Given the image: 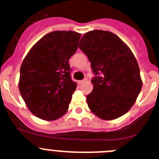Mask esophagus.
<instances>
[{
  "instance_id": "34e87169",
  "label": "esophagus",
  "mask_w": 159,
  "mask_h": 159,
  "mask_svg": "<svg viewBox=\"0 0 159 159\" xmlns=\"http://www.w3.org/2000/svg\"><path fill=\"white\" fill-rule=\"evenodd\" d=\"M86 81H87V78H84V79L81 80V81H79V84H82V83L86 82Z\"/></svg>"
}]
</instances>
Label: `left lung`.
<instances>
[{
    "label": "left lung",
    "instance_id": "1",
    "mask_svg": "<svg viewBox=\"0 0 159 159\" xmlns=\"http://www.w3.org/2000/svg\"><path fill=\"white\" fill-rule=\"evenodd\" d=\"M91 62L93 89L89 109L100 118L113 120L129 111L142 88L140 68L130 48L109 31L86 33L78 45Z\"/></svg>",
    "mask_w": 159,
    "mask_h": 159
}]
</instances>
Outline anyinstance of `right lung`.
<instances>
[{
	"mask_svg": "<svg viewBox=\"0 0 159 159\" xmlns=\"http://www.w3.org/2000/svg\"><path fill=\"white\" fill-rule=\"evenodd\" d=\"M81 34L53 31L33 46L20 67L19 89L35 116L52 121L69 107L77 84L71 80L69 59L78 49Z\"/></svg>",
	"mask_w": 159,
	"mask_h": 159,
	"instance_id": "add662e5",
	"label": "right lung"
}]
</instances>
